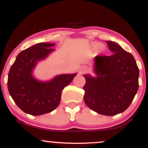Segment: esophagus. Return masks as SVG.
I'll return each mask as SVG.
<instances>
[{
  "label": "esophagus",
  "mask_w": 148,
  "mask_h": 148,
  "mask_svg": "<svg viewBox=\"0 0 148 148\" xmlns=\"http://www.w3.org/2000/svg\"><path fill=\"white\" fill-rule=\"evenodd\" d=\"M86 69H87V67H86V66H83V67H81V70H82L83 72H84V71H86Z\"/></svg>",
  "instance_id": "obj_1"
}]
</instances>
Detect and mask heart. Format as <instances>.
<instances>
[{"label": "heart", "instance_id": "b5f03b06", "mask_svg": "<svg viewBox=\"0 0 148 148\" xmlns=\"http://www.w3.org/2000/svg\"><path fill=\"white\" fill-rule=\"evenodd\" d=\"M99 46H100V44L98 43V42H94V43L92 44V47H93V48H94V49L98 48V47H99ZM99 50L102 51L104 50V47H102V46H100Z\"/></svg>", "mask_w": 148, "mask_h": 148}]
</instances>
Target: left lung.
Segmentation results:
<instances>
[{"label":"left lung","instance_id":"8db88e82","mask_svg":"<svg viewBox=\"0 0 148 148\" xmlns=\"http://www.w3.org/2000/svg\"><path fill=\"white\" fill-rule=\"evenodd\" d=\"M106 43L113 54L95 58L97 77L84 75V99L90 109L111 116L123 113L133 101L138 89L139 69L130 53L115 42Z\"/></svg>","mask_w":148,"mask_h":148}]
</instances>
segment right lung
Here are the masks:
<instances>
[{
    "instance_id": "right-lung-1",
    "label": "right lung",
    "mask_w": 148,
    "mask_h": 148,
    "mask_svg": "<svg viewBox=\"0 0 148 148\" xmlns=\"http://www.w3.org/2000/svg\"><path fill=\"white\" fill-rule=\"evenodd\" d=\"M54 45L42 42L22 51L10 69L8 79L10 95L18 108L30 115H43L56 108L62 90L76 75L61 74L47 82L37 81L33 76L37 62L54 51L51 48Z\"/></svg>"
}]
</instances>
